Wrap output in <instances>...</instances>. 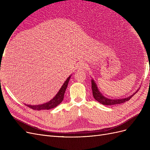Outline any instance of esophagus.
Here are the masks:
<instances>
[{"mask_svg": "<svg viewBox=\"0 0 150 150\" xmlns=\"http://www.w3.org/2000/svg\"><path fill=\"white\" fill-rule=\"evenodd\" d=\"M78 66V68L79 69H86L88 67V65L86 64V63L83 62H79Z\"/></svg>", "mask_w": 150, "mask_h": 150, "instance_id": "esophagus-1", "label": "esophagus"}]
</instances>
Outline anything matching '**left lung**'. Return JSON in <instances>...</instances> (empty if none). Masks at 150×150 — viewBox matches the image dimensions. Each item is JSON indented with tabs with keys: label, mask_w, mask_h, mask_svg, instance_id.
Returning <instances> with one entry per match:
<instances>
[{
	"label": "left lung",
	"mask_w": 150,
	"mask_h": 150,
	"mask_svg": "<svg viewBox=\"0 0 150 150\" xmlns=\"http://www.w3.org/2000/svg\"><path fill=\"white\" fill-rule=\"evenodd\" d=\"M91 88H92V91H93V95L94 99H96L97 101L99 103H100L101 104H103V105H116V104H121L123 103L126 101H128V100L134 96V93L133 94L131 95L130 96L123 98V99H108L104 97L103 95L100 93L99 89L97 88V86L95 83L93 79L91 80Z\"/></svg>",
	"instance_id": "left-lung-1"
}]
</instances>
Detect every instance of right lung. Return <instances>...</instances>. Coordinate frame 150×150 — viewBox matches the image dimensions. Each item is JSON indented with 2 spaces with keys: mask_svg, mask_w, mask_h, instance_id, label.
<instances>
[{
  "mask_svg": "<svg viewBox=\"0 0 150 150\" xmlns=\"http://www.w3.org/2000/svg\"><path fill=\"white\" fill-rule=\"evenodd\" d=\"M70 78L71 76L68 77L67 79L64 82V83L63 84L60 90L59 91V92L56 94V96L54 97L52 100L45 104H40V105H35V106L27 105V106L30 108L31 109H33V110H38V111L42 110H50V109L56 107L58 104H59L62 101L63 99H64V95L66 91V89L67 88L68 83H69V81L70 79Z\"/></svg>",
  "mask_w": 150,
  "mask_h": 150,
  "instance_id": "obj_1",
  "label": "right lung"
}]
</instances>
